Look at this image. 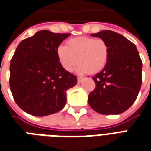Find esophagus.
<instances>
[{"instance_id":"obj_1","label":"esophagus","mask_w":151,"mask_h":151,"mask_svg":"<svg viewBox=\"0 0 151 151\" xmlns=\"http://www.w3.org/2000/svg\"><path fill=\"white\" fill-rule=\"evenodd\" d=\"M81 81H82V78H78V83H81Z\"/></svg>"}]
</instances>
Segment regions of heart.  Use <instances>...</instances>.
Returning <instances> with one entry per match:
<instances>
[{"label": "heart", "mask_w": 151, "mask_h": 151, "mask_svg": "<svg viewBox=\"0 0 151 151\" xmlns=\"http://www.w3.org/2000/svg\"><path fill=\"white\" fill-rule=\"evenodd\" d=\"M57 55L61 66L68 72H71L78 62L79 73L93 74L106 65L110 48L103 39L81 37L70 39L67 46L59 45Z\"/></svg>", "instance_id": "heart-1"}]
</instances>
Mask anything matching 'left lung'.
<instances>
[{
	"instance_id": "1",
	"label": "left lung",
	"mask_w": 151,
	"mask_h": 151,
	"mask_svg": "<svg viewBox=\"0 0 151 151\" xmlns=\"http://www.w3.org/2000/svg\"><path fill=\"white\" fill-rule=\"evenodd\" d=\"M110 48L107 64L92 78L95 89L89 94L90 107L101 114H119L132 106L142 85V62L135 45L110 30L92 33Z\"/></svg>"
}]
</instances>
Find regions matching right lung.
<instances>
[{
  "mask_svg": "<svg viewBox=\"0 0 151 151\" xmlns=\"http://www.w3.org/2000/svg\"><path fill=\"white\" fill-rule=\"evenodd\" d=\"M70 33L41 30L20 42L10 61V90L22 110L37 117L58 112L66 103V90L77 77L61 66L57 50Z\"/></svg>",
  "mask_w": 151,
  "mask_h": 151,
  "instance_id": "obj_1",
  "label": "right lung"
}]
</instances>
